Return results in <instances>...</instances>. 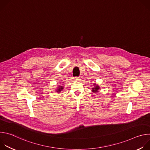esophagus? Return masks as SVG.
<instances>
[{"label":"esophagus","mask_w":150,"mask_h":150,"mask_svg":"<svg viewBox=\"0 0 150 150\" xmlns=\"http://www.w3.org/2000/svg\"><path fill=\"white\" fill-rule=\"evenodd\" d=\"M74 79H75V80H79V79H80V78H79V77H75V78H74Z\"/></svg>","instance_id":"34e87169"}]
</instances>
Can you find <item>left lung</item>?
Returning <instances> with one entry per match:
<instances>
[{
    "instance_id": "left-lung-1",
    "label": "left lung",
    "mask_w": 150,
    "mask_h": 150,
    "mask_svg": "<svg viewBox=\"0 0 150 150\" xmlns=\"http://www.w3.org/2000/svg\"><path fill=\"white\" fill-rule=\"evenodd\" d=\"M100 88V87L98 86H96L94 87L93 88H92V91H94V92H97V90Z\"/></svg>"
}]
</instances>
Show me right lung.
Returning a JSON list of instances; mask_svg holds the SVG:
<instances>
[{
    "label": "right lung",
    "instance_id": "obj_1",
    "mask_svg": "<svg viewBox=\"0 0 150 150\" xmlns=\"http://www.w3.org/2000/svg\"><path fill=\"white\" fill-rule=\"evenodd\" d=\"M63 87H59V88H58V90H57V92H60L62 90H63Z\"/></svg>",
    "mask_w": 150,
    "mask_h": 150
}]
</instances>
